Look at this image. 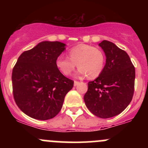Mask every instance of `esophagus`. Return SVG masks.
Segmentation results:
<instances>
[{"mask_svg":"<svg viewBox=\"0 0 148 148\" xmlns=\"http://www.w3.org/2000/svg\"><path fill=\"white\" fill-rule=\"evenodd\" d=\"M79 84V82L78 81H74V86H77V85H78Z\"/></svg>","mask_w":148,"mask_h":148,"instance_id":"34e87169","label":"esophagus"}]
</instances>
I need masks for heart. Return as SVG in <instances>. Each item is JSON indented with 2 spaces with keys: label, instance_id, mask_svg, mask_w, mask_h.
I'll list each match as a JSON object with an SVG mask.
<instances>
[{
  "label": "heart",
  "instance_id": "b5f03b06",
  "mask_svg": "<svg viewBox=\"0 0 148 148\" xmlns=\"http://www.w3.org/2000/svg\"><path fill=\"white\" fill-rule=\"evenodd\" d=\"M68 57L59 56L56 60V67L66 76L71 75L77 65L78 75L95 79L102 72L105 63L104 52L87 44L73 47L68 51Z\"/></svg>",
  "mask_w": 148,
  "mask_h": 148
}]
</instances>
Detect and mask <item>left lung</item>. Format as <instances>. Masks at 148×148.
Returning <instances> with one entry per match:
<instances>
[{
	"instance_id": "1",
	"label": "left lung",
	"mask_w": 148,
	"mask_h": 148,
	"mask_svg": "<svg viewBox=\"0 0 148 148\" xmlns=\"http://www.w3.org/2000/svg\"><path fill=\"white\" fill-rule=\"evenodd\" d=\"M99 46L106 64L100 75L88 83L84 100L95 116L110 118L120 114L132 101L135 69L127 53L112 42L104 40Z\"/></svg>"
}]
</instances>
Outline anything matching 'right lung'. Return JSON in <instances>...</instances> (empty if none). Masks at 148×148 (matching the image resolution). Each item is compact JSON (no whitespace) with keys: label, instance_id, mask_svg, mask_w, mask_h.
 I'll use <instances>...</instances> for the list:
<instances>
[{"label":"right lung","instance_id":"right-lung-1","mask_svg":"<svg viewBox=\"0 0 148 148\" xmlns=\"http://www.w3.org/2000/svg\"><path fill=\"white\" fill-rule=\"evenodd\" d=\"M65 46L59 41H42L18 59L12 71L13 94L26 115L46 120L62 110L66 95L74 86L56 66Z\"/></svg>","mask_w":148,"mask_h":148}]
</instances>
